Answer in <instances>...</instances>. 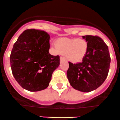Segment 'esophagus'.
<instances>
[{
	"mask_svg": "<svg viewBox=\"0 0 120 120\" xmlns=\"http://www.w3.org/2000/svg\"><path fill=\"white\" fill-rule=\"evenodd\" d=\"M60 61H64V60H65V58L64 56H60Z\"/></svg>",
	"mask_w": 120,
	"mask_h": 120,
	"instance_id": "obj_1",
	"label": "esophagus"
}]
</instances>
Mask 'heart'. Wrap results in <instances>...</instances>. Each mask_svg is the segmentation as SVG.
Instances as JSON below:
<instances>
[{
  "label": "heart",
  "mask_w": 120,
  "mask_h": 120,
  "mask_svg": "<svg viewBox=\"0 0 120 120\" xmlns=\"http://www.w3.org/2000/svg\"><path fill=\"white\" fill-rule=\"evenodd\" d=\"M56 47L60 52L65 54L72 62L80 61L86 54L87 44L84 40L61 38L56 42Z\"/></svg>",
  "instance_id": "1"
}]
</instances>
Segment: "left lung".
Segmentation results:
<instances>
[{
    "label": "left lung",
    "mask_w": 120,
    "mask_h": 120,
    "mask_svg": "<svg viewBox=\"0 0 120 120\" xmlns=\"http://www.w3.org/2000/svg\"><path fill=\"white\" fill-rule=\"evenodd\" d=\"M87 49L81 62H69L67 77L75 89L90 92L98 89L105 81L110 69V58L108 46L98 36H82Z\"/></svg>",
    "instance_id": "obj_1"
}]
</instances>
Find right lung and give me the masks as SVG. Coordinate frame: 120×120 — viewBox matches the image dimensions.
Returning <instances> with one entry per match:
<instances>
[{"label":"right lung","mask_w":120,"mask_h":120,"mask_svg":"<svg viewBox=\"0 0 120 120\" xmlns=\"http://www.w3.org/2000/svg\"><path fill=\"white\" fill-rule=\"evenodd\" d=\"M50 36L44 31L26 30L14 44L10 56L13 75L24 89L38 92L49 86L60 56L49 53Z\"/></svg>","instance_id":"obj_1"}]
</instances>
